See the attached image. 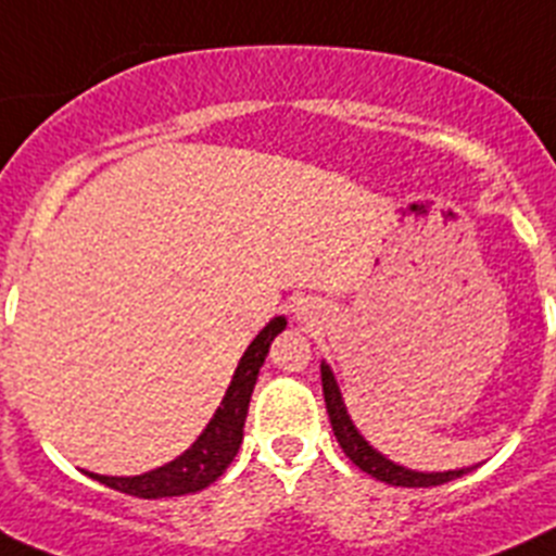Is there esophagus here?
<instances>
[{"instance_id": "obj_1", "label": "esophagus", "mask_w": 556, "mask_h": 556, "mask_svg": "<svg viewBox=\"0 0 556 556\" xmlns=\"http://www.w3.org/2000/svg\"><path fill=\"white\" fill-rule=\"evenodd\" d=\"M293 318H296L302 327H313V324L318 321V307H315L309 299H304V302H299L296 309H293Z\"/></svg>"}]
</instances>
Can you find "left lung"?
Wrapping results in <instances>:
<instances>
[{"label":"left lung","mask_w":556,"mask_h":556,"mask_svg":"<svg viewBox=\"0 0 556 556\" xmlns=\"http://www.w3.org/2000/svg\"><path fill=\"white\" fill-rule=\"evenodd\" d=\"M321 384L329 424H332V432L334 438H338L340 448H343V454L357 465L359 471L371 473L379 482L396 484V488H434V484L452 482V479L465 477V473L477 468V465H468V468H454V471H415V468H404V465L393 463V459L384 457L382 452H377V448L363 438V432L354 427L352 415H349L346 409V402H343V393H340L338 379H334L327 359H321Z\"/></svg>","instance_id":"left-lung-1"}]
</instances>
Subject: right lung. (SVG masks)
<instances>
[{
  "mask_svg": "<svg viewBox=\"0 0 556 556\" xmlns=\"http://www.w3.org/2000/svg\"><path fill=\"white\" fill-rule=\"evenodd\" d=\"M285 327H288V318L274 315L271 321L254 334L243 357L238 359V368H235L232 379H229V388L224 393L222 404L216 407L207 427L202 429V434L179 457H174L166 465H157L152 471L135 473V477H104V473L93 471H85V477L97 479L104 488L122 490L127 496L138 498L188 496V493H199V490L216 482L229 468L238 448H241L243 424H247L249 402H252V390L257 384L260 368L266 363L271 340Z\"/></svg>",
  "mask_w": 556,
  "mask_h": 556,
  "instance_id": "add662e5",
  "label": "right lung"
}]
</instances>
